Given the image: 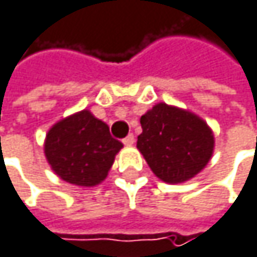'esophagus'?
<instances>
[{"mask_svg": "<svg viewBox=\"0 0 257 257\" xmlns=\"http://www.w3.org/2000/svg\"><path fill=\"white\" fill-rule=\"evenodd\" d=\"M122 144H124V145H127V147L133 145V144H135V136H133V135H128L127 138H124V139H122Z\"/></svg>", "mask_w": 257, "mask_h": 257, "instance_id": "34e87169", "label": "esophagus"}]
</instances>
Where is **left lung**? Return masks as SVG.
<instances>
[{
	"label": "left lung",
	"instance_id": "1",
	"mask_svg": "<svg viewBox=\"0 0 257 257\" xmlns=\"http://www.w3.org/2000/svg\"><path fill=\"white\" fill-rule=\"evenodd\" d=\"M141 125L138 150L156 177L165 183L190 180L212 156V130L189 110L159 103L141 116Z\"/></svg>",
	"mask_w": 257,
	"mask_h": 257
}]
</instances>
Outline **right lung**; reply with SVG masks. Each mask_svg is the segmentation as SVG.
Returning <instances> with one entry per match:
<instances>
[{"mask_svg":"<svg viewBox=\"0 0 257 257\" xmlns=\"http://www.w3.org/2000/svg\"><path fill=\"white\" fill-rule=\"evenodd\" d=\"M121 148L107 124L86 109L52 125L45 141V156L52 171L65 183L82 187L100 184Z\"/></svg>","mask_w":257,"mask_h":257,"instance_id":"right-lung-1","label":"right lung"}]
</instances>
